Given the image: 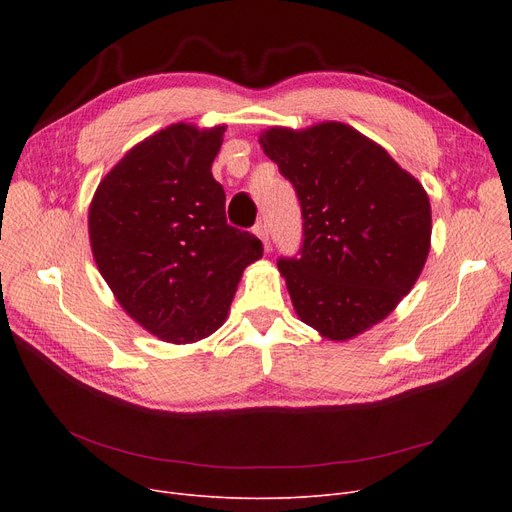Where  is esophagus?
Masks as SVG:
<instances>
[{
    "label": "esophagus",
    "mask_w": 512,
    "mask_h": 512,
    "mask_svg": "<svg viewBox=\"0 0 512 512\" xmlns=\"http://www.w3.org/2000/svg\"><path fill=\"white\" fill-rule=\"evenodd\" d=\"M253 232H255V234H257V238L263 242L265 251L270 249V234H267V228H265V224H261V222H259V224L255 226V230H253Z\"/></svg>",
    "instance_id": "34e87169"
}]
</instances>
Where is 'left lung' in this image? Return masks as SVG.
Instances as JSON below:
<instances>
[{
  "instance_id": "8db88e82",
  "label": "left lung",
  "mask_w": 512,
  "mask_h": 512,
  "mask_svg": "<svg viewBox=\"0 0 512 512\" xmlns=\"http://www.w3.org/2000/svg\"><path fill=\"white\" fill-rule=\"evenodd\" d=\"M259 145L301 201V257L278 261L299 319L336 342L380 324L411 292L432 247L421 182L342 122L272 126Z\"/></svg>"
}]
</instances>
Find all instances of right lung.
Here are the masks:
<instances>
[{"instance_id": "obj_1", "label": "right lung", "mask_w": 512, "mask_h": 512, "mask_svg": "<svg viewBox=\"0 0 512 512\" xmlns=\"http://www.w3.org/2000/svg\"><path fill=\"white\" fill-rule=\"evenodd\" d=\"M226 126L170 124L103 176L89 205L97 270L149 334L191 344L218 330L261 240L226 222L211 174Z\"/></svg>"}]
</instances>
